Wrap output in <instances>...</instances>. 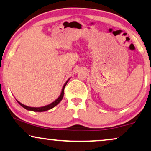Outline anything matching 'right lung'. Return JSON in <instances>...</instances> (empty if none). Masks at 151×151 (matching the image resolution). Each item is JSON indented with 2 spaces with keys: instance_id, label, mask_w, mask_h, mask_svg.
<instances>
[{
  "instance_id": "add662e5",
  "label": "right lung",
  "mask_w": 151,
  "mask_h": 151,
  "mask_svg": "<svg viewBox=\"0 0 151 151\" xmlns=\"http://www.w3.org/2000/svg\"><path fill=\"white\" fill-rule=\"evenodd\" d=\"M69 80H70V79H68V81L65 82V83L63 86L62 91H61V93H60V96H59L58 98L54 101V102H53L52 103H51V104H48V105L41 106V107H30V106H26V105H24V104H22V103L19 102L18 100H17V102H18L19 104L20 105L22 106V107H24V109H27L28 111H36V112H42V111H48L49 109H51L53 108L54 106H56L57 104H58V103L62 100V99H63V95H64V88H65V86L67 83H68V82Z\"/></svg>"
}]
</instances>
